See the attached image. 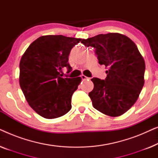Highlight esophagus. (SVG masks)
<instances>
[{
  "mask_svg": "<svg viewBox=\"0 0 158 158\" xmlns=\"http://www.w3.org/2000/svg\"><path fill=\"white\" fill-rule=\"evenodd\" d=\"M81 78H82V80H87V79H89V77H86L85 75H81Z\"/></svg>",
  "mask_w": 158,
  "mask_h": 158,
  "instance_id": "34e87169",
  "label": "esophagus"
}]
</instances>
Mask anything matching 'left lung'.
<instances>
[{
    "mask_svg": "<svg viewBox=\"0 0 158 158\" xmlns=\"http://www.w3.org/2000/svg\"><path fill=\"white\" fill-rule=\"evenodd\" d=\"M86 47L96 49L98 62L109 70L105 80L94 77L89 93L95 109L116 117L128 111L139 98L144 83L145 62L137 45L124 34H98L83 40Z\"/></svg>",
    "mask_w": 158,
    "mask_h": 158,
    "instance_id": "1",
    "label": "left lung"
}]
</instances>
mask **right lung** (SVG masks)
<instances>
[{
	"label": "right lung",
	"mask_w": 158,
	"mask_h": 158,
	"mask_svg": "<svg viewBox=\"0 0 158 158\" xmlns=\"http://www.w3.org/2000/svg\"><path fill=\"white\" fill-rule=\"evenodd\" d=\"M82 39L45 35L34 40L21 57L19 84L33 110L45 118H55L71 109V97L81 77H62V69L71 67V49Z\"/></svg>",
	"instance_id": "add662e5"
}]
</instances>
